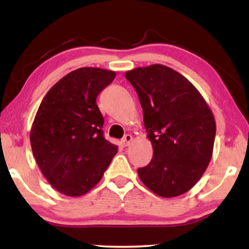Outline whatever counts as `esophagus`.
Returning <instances> with one entry per match:
<instances>
[{
  "instance_id": "obj_1",
  "label": "esophagus",
  "mask_w": 249,
  "mask_h": 249,
  "mask_svg": "<svg viewBox=\"0 0 249 249\" xmlns=\"http://www.w3.org/2000/svg\"><path fill=\"white\" fill-rule=\"evenodd\" d=\"M133 141V136L132 135L129 134H126L125 136L123 137V140H122V144H123V146H128L130 144V142Z\"/></svg>"
}]
</instances>
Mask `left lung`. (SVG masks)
I'll use <instances>...</instances> for the list:
<instances>
[{
  "label": "left lung",
  "mask_w": 249,
  "mask_h": 249,
  "mask_svg": "<svg viewBox=\"0 0 249 249\" xmlns=\"http://www.w3.org/2000/svg\"><path fill=\"white\" fill-rule=\"evenodd\" d=\"M154 155L138 176L162 197L183 195L201 179L212 158L216 125L196 88L176 70L151 65L129 70Z\"/></svg>",
  "instance_id": "left-lung-1"
}]
</instances>
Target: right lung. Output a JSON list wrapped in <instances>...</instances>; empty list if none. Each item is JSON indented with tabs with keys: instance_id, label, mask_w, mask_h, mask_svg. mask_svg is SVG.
Masks as SVG:
<instances>
[{
	"instance_id": "add662e5",
	"label": "right lung",
	"mask_w": 249,
	"mask_h": 249,
	"mask_svg": "<svg viewBox=\"0 0 249 249\" xmlns=\"http://www.w3.org/2000/svg\"><path fill=\"white\" fill-rule=\"evenodd\" d=\"M115 72L84 67L65 75L41 101L31 129L37 165L58 192L80 196L100 182L117 153L103 137L96 96Z\"/></svg>"
}]
</instances>
